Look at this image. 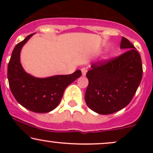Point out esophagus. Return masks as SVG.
Listing matches in <instances>:
<instances>
[{
	"label": "esophagus",
	"mask_w": 153,
	"mask_h": 153,
	"mask_svg": "<svg viewBox=\"0 0 153 153\" xmlns=\"http://www.w3.org/2000/svg\"><path fill=\"white\" fill-rule=\"evenodd\" d=\"M81 72H82V75H85V74H86V73H87V68H82L81 69Z\"/></svg>",
	"instance_id": "obj_1"
}]
</instances>
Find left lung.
Wrapping results in <instances>:
<instances>
[{"label": "left lung", "instance_id": "obj_1", "mask_svg": "<svg viewBox=\"0 0 153 153\" xmlns=\"http://www.w3.org/2000/svg\"><path fill=\"white\" fill-rule=\"evenodd\" d=\"M124 54L91 65L85 94L88 106L100 114H110L127 106L134 97L143 78L141 57L134 45L122 37Z\"/></svg>", "mask_w": 153, "mask_h": 153}]
</instances>
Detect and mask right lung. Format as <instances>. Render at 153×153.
<instances>
[{"label":"right lung","instance_id":"right-lung-1","mask_svg":"<svg viewBox=\"0 0 153 153\" xmlns=\"http://www.w3.org/2000/svg\"><path fill=\"white\" fill-rule=\"evenodd\" d=\"M33 34L26 36L13 49L8 65V83L12 94L22 106L36 113H47L58 106L66 88L82 73L78 70L71 75L45 78H35L26 73L20 63V52Z\"/></svg>","mask_w":153,"mask_h":153}]
</instances>
